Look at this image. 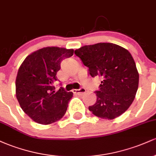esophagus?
Returning a JSON list of instances; mask_svg holds the SVG:
<instances>
[{"label":"esophagus","instance_id":"1","mask_svg":"<svg viewBox=\"0 0 156 156\" xmlns=\"http://www.w3.org/2000/svg\"><path fill=\"white\" fill-rule=\"evenodd\" d=\"M73 93H76V94H80V95H82V94H84V93L86 92V89L80 88L79 89H73Z\"/></svg>","mask_w":156,"mask_h":156}]
</instances>
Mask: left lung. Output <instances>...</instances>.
Listing matches in <instances>:
<instances>
[{
  "label": "left lung",
  "mask_w": 156,
  "mask_h": 156,
  "mask_svg": "<svg viewBox=\"0 0 156 156\" xmlns=\"http://www.w3.org/2000/svg\"><path fill=\"white\" fill-rule=\"evenodd\" d=\"M92 78L101 77L96 103L89 107L93 114L113 119L127 111L133 103L138 87L139 73L128 50L113 43L85 45L75 51Z\"/></svg>",
  "instance_id": "8db88e82"
}]
</instances>
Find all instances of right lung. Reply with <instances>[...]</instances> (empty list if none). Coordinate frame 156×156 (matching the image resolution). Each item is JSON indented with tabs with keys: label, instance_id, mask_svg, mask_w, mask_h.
Returning <instances> with one entry per match:
<instances>
[{
	"label": "right lung",
	"instance_id": "add662e5",
	"mask_svg": "<svg viewBox=\"0 0 156 156\" xmlns=\"http://www.w3.org/2000/svg\"><path fill=\"white\" fill-rule=\"evenodd\" d=\"M73 53V49L44 48L28 55L20 67L16 96L23 112L36 122L51 124L67 112L73 92H67L62 87L55 92L53 83L62 61Z\"/></svg>",
	"mask_w": 156,
	"mask_h": 156
}]
</instances>
